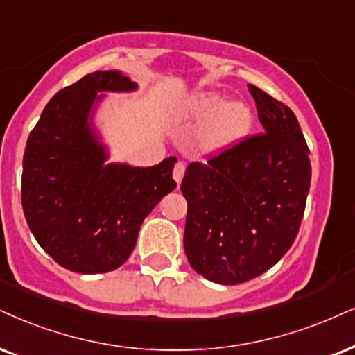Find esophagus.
Here are the masks:
<instances>
[{
  "label": "esophagus",
  "mask_w": 355,
  "mask_h": 355,
  "mask_svg": "<svg viewBox=\"0 0 355 355\" xmlns=\"http://www.w3.org/2000/svg\"><path fill=\"white\" fill-rule=\"evenodd\" d=\"M184 171H186V164L181 163V161H179V163H178L176 166H174V169H173V178H174V181L178 182V186L181 184L182 178H184Z\"/></svg>",
  "instance_id": "obj_1"
}]
</instances>
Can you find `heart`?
Returning <instances> with one entry per match:
<instances>
[{
  "instance_id": "1",
  "label": "heart",
  "mask_w": 355,
  "mask_h": 355,
  "mask_svg": "<svg viewBox=\"0 0 355 355\" xmlns=\"http://www.w3.org/2000/svg\"><path fill=\"white\" fill-rule=\"evenodd\" d=\"M179 123L199 126L198 143L205 155L222 153L239 146L250 137L253 113L242 102H232L218 92H198L176 103L173 110Z\"/></svg>"
}]
</instances>
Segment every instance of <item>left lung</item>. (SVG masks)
Masks as SVG:
<instances>
[{"label": "left lung", "instance_id": "8db88e82", "mask_svg": "<svg viewBox=\"0 0 355 355\" xmlns=\"http://www.w3.org/2000/svg\"><path fill=\"white\" fill-rule=\"evenodd\" d=\"M263 135L187 166L184 252L192 268L218 284L265 273L298 235L311 184L309 150L286 105L248 85Z\"/></svg>", "mask_w": 355, "mask_h": 355}]
</instances>
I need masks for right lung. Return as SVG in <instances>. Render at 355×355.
<instances>
[{"instance_id": "1", "label": "right lung", "mask_w": 355, "mask_h": 355, "mask_svg": "<svg viewBox=\"0 0 355 355\" xmlns=\"http://www.w3.org/2000/svg\"><path fill=\"white\" fill-rule=\"evenodd\" d=\"M137 90V82L120 71L89 73L57 92L26 143V220L44 252L76 273H107L123 265L144 218L176 189V156L148 168L108 163L97 110L105 94Z\"/></svg>"}]
</instances>
